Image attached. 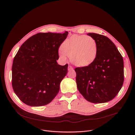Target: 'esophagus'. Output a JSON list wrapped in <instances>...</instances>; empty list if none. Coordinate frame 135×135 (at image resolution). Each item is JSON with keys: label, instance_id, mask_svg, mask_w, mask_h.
<instances>
[{"label": "esophagus", "instance_id": "obj_1", "mask_svg": "<svg viewBox=\"0 0 135 135\" xmlns=\"http://www.w3.org/2000/svg\"><path fill=\"white\" fill-rule=\"evenodd\" d=\"M68 70H71L73 69V68L71 66H68Z\"/></svg>", "mask_w": 135, "mask_h": 135}]
</instances>
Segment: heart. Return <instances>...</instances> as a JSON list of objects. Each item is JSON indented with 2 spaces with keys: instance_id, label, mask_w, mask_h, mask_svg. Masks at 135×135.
<instances>
[{
  "instance_id": "heart-1",
  "label": "heart",
  "mask_w": 135,
  "mask_h": 135,
  "mask_svg": "<svg viewBox=\"0 0 135 135\" xmlns=\"http://www.w3.org/2000/svg\"><path fill=\"white\" fill-rule=\"evenodd\" d=\"M98 54V44L94 38L86 35H73L62 44L59 54L66 60L70 57L71 62L79 67L87 66L95 59Z\"/></svg>"
}]
</instances>
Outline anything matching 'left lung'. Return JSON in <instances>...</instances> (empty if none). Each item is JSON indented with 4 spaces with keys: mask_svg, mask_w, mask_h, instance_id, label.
Returning <instances> with one entry per match:
<instances>
[{
    "mask_svg": "<svg viewBox=\"0 0 135 135\" xmlns=\"http://www.w3.org/2000/svg\"><path fill=\"white\" fill-rule=\"evenodd\" d=\"M98 44V54L88 66L75 69L77 87L84 98L92 103H104L115 98L124 81L123 57L108 37L88 33Z\"/></svg>",
    "mask_w": 135,
    "mask_h": 135,
    "instance_id": "1",
    "label": "left lung"
}]
</instances>
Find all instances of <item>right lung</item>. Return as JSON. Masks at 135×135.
<instances>
[{"mask_svg": "<svg viewBox=\"0 0 135 135\" xmlns=\"http://www.w3.org/2000/svg\"><path fill=\"white\" fill-rule=\"evenodd\" d=\"M68 34L38 33L21 45L12 65L13 90L23 103L38 107L49 104L58 93L68 71L61 66L58 49Z\"/></svg>", "mask_w": 135, "mask_h": 135, "instance_id": "1", "label": "right lung"}]
</instances>
